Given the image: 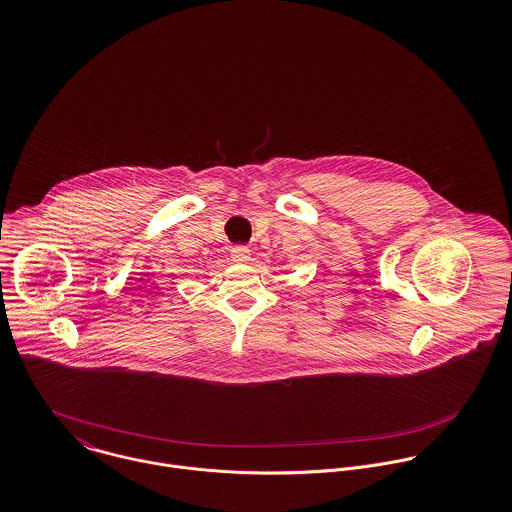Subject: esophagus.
I'll use <instances>...</instances> for the list:
<instances>
[{"label": "esophagus", "instance_id": "34e87169", "mask_svg": "<svg viewBox=\"0 0 512 512\" xmlns=\"http://www.w3.org/2000/svg\"><path fill=\"white\" fill-rule=\"evenodd\" d=\"M250 250L246 248V246H234L232 250H230V258H232V262H236V264H246L248 260H250Z\"/></svg>", "mask_w": 512, "mask_h": 512}]
</instances>
